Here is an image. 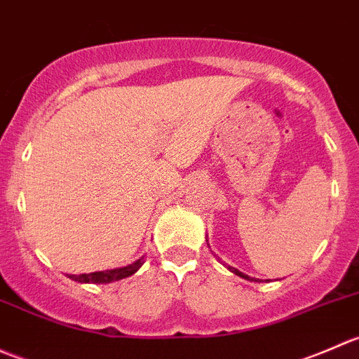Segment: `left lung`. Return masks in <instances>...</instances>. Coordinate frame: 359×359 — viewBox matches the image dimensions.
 <instances>
[{
  "instance_id": "left-lung-1",
  "label": "left lung",
  "mask_w": 359,
  "mask_h": 359,
  "mask_svg": "<svg viewBox=\"0 0 359 359\" xmlns=\"http://www.w3.org/2000/svg\"><path fill=\"white\" fill-rule=\"evenodd\" d=\"M206 243H208V240H206ZM227 269H229L231 273H234V274H236V276L243 278V280H248V281H259V280H257V278H250L248 274H245V273H241V271H238L236 267H231V266H227ZM266 281H269V280H266Z\"/></svg>"
}]
</instances>
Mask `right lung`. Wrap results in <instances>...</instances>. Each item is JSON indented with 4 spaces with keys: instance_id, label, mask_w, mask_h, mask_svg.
<instances>
[{
    "instance_id": "1",
    "label": "right lung",
    "mask_w": 359,
    "mask_h": 359,
    "mask_svg": "<svg viewBox=\"0 0 359 359\" xmlns=\"http://www.w3.org/2000/svg\"><path fill=\"white\" fill-rule=\"evenodd\" d=\"M146 259L144 255L140 259H137L135 262L128 264V266L116 267V269H107V271H95V273L88 274H69L72 281H78V283H95V285H104V283H112V281H119L123 278H128L132 274H135L140 267L144 266Z\"/></svg>"
}]
</instances>
